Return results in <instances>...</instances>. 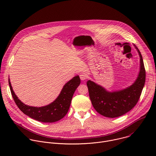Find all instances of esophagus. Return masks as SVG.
I'll return each instance as SVG.
<instances>
[{
	"label": "esophagus",
	"mask_w": 156,
	"mask_h": 156,
	"mask_svg": "<svg viewBox=\"0 0 156 156\" xmlns=\"http://www.w3.org/2000/svg\"><path fill=\"white\" fill-rule=\"evenodd\" d=\"M80 79H81L82 81H84V80H86V75H85L84 73H81V74H80Z\"/></svg>",
	"instance_id": "34e87169"
}]
</instances>
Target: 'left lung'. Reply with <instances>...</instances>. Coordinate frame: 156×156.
<instances>
[{"label": "left lung", "mask_w": 156, "mask_h": 156, "mask_svg": "<svg viewBox=\"0 0 156 156\" xmlns=\"http://www.w3.org/2000/svg\"><path fill=\"white\" fill-rule=\"evenodd\" d=\"M135 48L140 57V71L135 83L129 87L108 92L91 80L87 81L91 103L97 112L104 117L115 118L125 114L136 105L140 98L145 83L146 70L141 52Z\"/></svg>", "instance_id": "left-lung-1"}]
</instances>
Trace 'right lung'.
<instances>
[{
	"label": "right lung",
	"instance_id": "right-lung-1",
	"mask_svg": "<svg viewBox=\"0 0 156 156\" xmlns=\"http://www.w3.org/2000/svg\"><path fill=\"white\" fill-rule=\"evenodd\" d=\"M79 76L73 77L66 83L57 98L51 104L40 107L27 105L22 102L15 95L9 79L11 94L18 107L25 115L33 119L44 123H53L60 120L67 114L73 94L80 84Z\"/></svg>",
	"mask_w": 156,
	"mask_h": 156
}]
</instances>
